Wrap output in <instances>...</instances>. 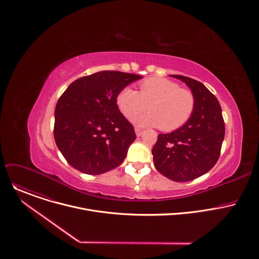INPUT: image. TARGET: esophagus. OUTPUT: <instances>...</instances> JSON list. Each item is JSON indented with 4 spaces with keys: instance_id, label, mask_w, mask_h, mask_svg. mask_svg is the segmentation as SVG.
<instances>
[{
    "instance_id": "1",
    "label": "esophagus",
    "mask_w": 259,
    "mask_h": 259,
    "mask_svg": "<svg viewBox=\"0 0 259 259\" xmlns=\"http://www.w3.org/2000/svg\"><path fill=\"white\" fill-rule=\"evenodd\" d=\"M142 131H143V129H141L139 127H135V133L137 136H140L142 134Z\"/></svg>"
}]
</instances>
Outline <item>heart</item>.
<instances>
[{
  "mask_svg": "<svg viewBox=\"0 0 259 259\" xmlns=\"http://www.w3.org/2000/svg\"><path fill=\"white\" fill-rule=\"evenodd\" d=\"M120 112L132 119L146 108L150 112L132 121L138 126L161 127L164 131H173L186 124L195 109V96L192 91L180 88L165 78H149L139 84V91L130 87L123 88L116 97Z\"/></svg>",
  "mask_w": 259,
  "mask_h": 259,
  "instance_id": "obj_1",
  "label": "heart"
}]
</instances>
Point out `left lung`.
<instances>
[{
    "label": "left lung",
    "instance_id": "left-lung-1",
    "mask_svg": "<svg viewBox=\"0 0 259 259\" xmlns=\"http://www.w3.org/2000/svg\"><path fill=\"white\" fill-rule=\"evenodd\" d=\"M196 104L191 119L177 130L159 134L153 147L156 169L167 178L186 182L207 173L218 161L226 128L217 98L199 81L180 75Z\"/></svg>",
    "mask_w": 259,
    "mask_h": 259
}]
</instances>
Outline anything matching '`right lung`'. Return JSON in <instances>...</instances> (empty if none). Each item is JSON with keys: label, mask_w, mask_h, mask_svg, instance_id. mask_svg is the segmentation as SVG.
Masks as SVG:
<instances>
[{"label": "right lung", "mask_w": 259, "mask_h": 259, "mask_svg": "<svg viewBox=\"0 0 259 259\" xmlns=\"http://www.w3.org/2000/svg\"><path fill=\"white\" fill-rule=\"evenodd\" d=\"M141 76L102 70L72 82L55 107L54 139L67 163L90 175L120 166L136 135L116 103L118 93Z\"/></svg>", "instance_id": "add662e5"}]
</instances>
